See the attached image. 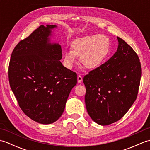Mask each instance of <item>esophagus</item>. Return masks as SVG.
<instances>
[{
    "instance_id": "obj_1",
    "label": "esophagus",
    "mask_w": 150,
    "mask_h": 150,
    "mask_svg": "<svg viewBox=\"0 0 150 150\" xmlns=\"http://www.w3.org/2000/svg\"><path fill=\"white\" fill-rule=\"evenodd\" d=\"M77 81H78L79 83H80V82H81L82 81V77L81 75H77Z\"/></svg>"
}]
</instances>
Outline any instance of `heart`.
Returning a JSON list of instances; mask_svg holds the SVG:
<instances>
[{
  "instance_id": "heart-1",
  "label": "heart",
  "mask_w": 150,
  "mask_h": 150,
  "mask_svg": "<svg viewBox=\"0 0 150 150\" xmlns=\"http://www.w3.org/2000/svg\"><path fill=\"white\" fill-rule=\"evenodd\" d=\"M110 40L106 35H91L73 41L71 50L66 51L64 55V64L67 68L71 69L79 57V62L88 69L99 66L109 55Z\"/></svg>"
}]
</instances>
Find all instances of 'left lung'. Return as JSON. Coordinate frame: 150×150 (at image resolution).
<instances>
[{"label": "left lung", "mask_w": 150, "mask_h": 150, "mask_svg": "<svg viewBox=\"0 0 150 150\" xmlns=\"http://www.w3.org/2000/svg\"><path fill=\"white\" fill-rule=\"evenodd\" d=\"M117 52L107 61L85 75V103L89 115L102 126L120 120L137 97L141 65L137 54L117 37Z\"/></svg>", "instance_id": "obj_1"}]
</instances>
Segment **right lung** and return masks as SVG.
Here are the masks:
<instances>
[{"label":"right lung","mask_w":150,"mask_h":150,"mask_svg":"<svg viewBox=\"0 0 150 150\" xmlns=\"http://www.w3.org/2000/svg\"><path fill=\"white\" fill-rule=\"evenodd\" d=\"M55 25H44L21 40L11 55L9 85L22 111L44 124L58 120L64 110L72 88L77 84L75 72L60 60L62 49L51 44L49 36Z\"/></svg>","instance_id":"right-lung-1"}]
</instances>
